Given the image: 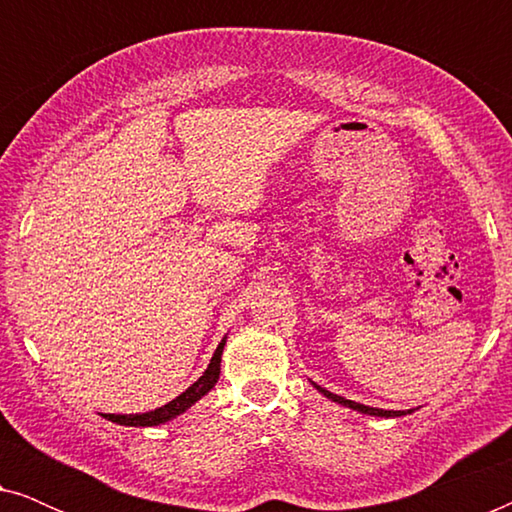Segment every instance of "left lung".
Segmentation results:
<instances>
[{
	"label": "left lung",
	"mask_w": 512,
	"mask_h": 512,
	"mask_svg": "<svg viewBox=\"0 0 512 512\" xmlns=\"http://www.w3.org/2000/svg\"><path fill=\"white\" fill-rule=\"evenodd\" d=\"M314 387H317L326 398H331V401L345 405V408H352L356 412H363V415H375V417H401V415H405L403 410H380V408H370V405H363V403H356V401H347V398H342L338 394H331V391L319 387V384H314ZM408 412H412V410H408Z\"/></svg>",
	"instance_id": "left-lung-1"
}]
</instances>
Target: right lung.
<instances>
[{"label": "right lung", "mask_w": 512, "mask_h": 512, "mask_svg": "<svg viewBox=\"0 0 512 512\" xmlns=\"http://www.w3.org/2000/svg\"><path fill=\"white\" fill-rule=\"evenodd\" d=\"M223 345H226V338L219 342V347H216V352L212 356V361H209V366L205 373L198 377V382H193L191 387H188L184 394H179L174 401H170L163 408H156L151 412H142V415H102L104 419H109V422H116L121 426H158V424H165L174 419L181 412H186L188 408L195 401H200L202 396L207 394V391H212V387L219 380V373H221V354H223Z\"/></svg>", "instance_id": "1"}]
</instances>
